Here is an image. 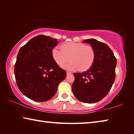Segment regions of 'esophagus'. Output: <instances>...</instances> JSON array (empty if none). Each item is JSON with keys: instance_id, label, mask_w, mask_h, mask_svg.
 I'll return each instance as SVG.
<instances>
[{"instance_id": "esophagus-1", "label": "esophagus", "mask_w": 134, "mask_h": 134, "mask_svg": "<svg viewBox=\"0 0 134 134\" xmlns=\"http://www.w3.org/2000/svg\"><path fill=\"white\" fill-rule=\"evenodd\" d=\"M72 74L71 72H70V71H67V75H69V74Z\"/></svg>"}]
</instances>
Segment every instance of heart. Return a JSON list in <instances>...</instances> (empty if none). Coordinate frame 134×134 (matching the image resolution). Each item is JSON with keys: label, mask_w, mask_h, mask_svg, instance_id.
Here are the masks:
<instances>
[{"label": "heart", "mask_w": 134, "mask_h": 134, "mask_svg": "<svg viewBox=\"0 0 134 134\" xmlns=\"http://www.w3.org/2000/svg\"><path fill=\"white\" fill-rule=\"evenodd\" d=\"M60 49L61 50L57 48H53L51 55L54 62L60 66H63L71 61L69 64L64 65V69L86 71L94 62L95 53L93 48L90 45L69 42L61 45Z\"/></svg>", "instance_id": "heart-1"}]
</instances>
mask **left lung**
Instances as JSON below:
<instances>
[{"label":"left lung","mask_w":134,"mask_h":134,"mask_svg":"<svg viewBox=\"0 0 134 134\" xmlns=\"http://www.w3.org/2000/svg\"><path fill=\"white\" fill-rule=\"evenodd\" d=\"M84 42L91 44L95 58L91 68L81 73H74L72 85L74 96L83 103H94L108 94L115 79L116 58L108 45L95 39Z\"/></svg>","instance_id":"obj_1"}]
</instances>
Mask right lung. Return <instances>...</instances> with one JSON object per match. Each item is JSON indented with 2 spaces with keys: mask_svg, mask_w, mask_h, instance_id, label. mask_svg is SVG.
Here are the masks:
<instances>
[{
  "mask_svg": "<svg viewBox=\"0 0 134 134\" xmlns=\"http://www.w3.org/2000/svg\"><path fill=\"white\" fill-rule=\"evenodd\" d=\"M57 44V39L40 35L18 52L14 71L16 85L22 93L32 100L51 99L66 77V71L52 57V50Z\"/></svg>",
  "mask_w": 134,
  "mask_h": 134,
  "instance_id": "obj_1",
  "label": "right lung"
}]
</instances>
